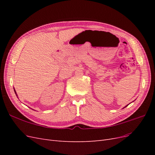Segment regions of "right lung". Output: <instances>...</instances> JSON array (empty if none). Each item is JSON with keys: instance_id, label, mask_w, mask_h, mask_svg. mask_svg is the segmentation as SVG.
<instances>
[{"instance_id": "right-lung-1", "label": "right lung", "mask_w": 155, "mask_h": 155, "mask_svg": "<svg viewBox=\"0 0 155 155\" xmlns=\"http://www.w3.org/2000/svg\"><path fill=\"white\" fill-rule=\"evenodd\" d=\"M14 91H15V93L16 94V92H15V90H14Z\"/></svg>"}]
</instances>
